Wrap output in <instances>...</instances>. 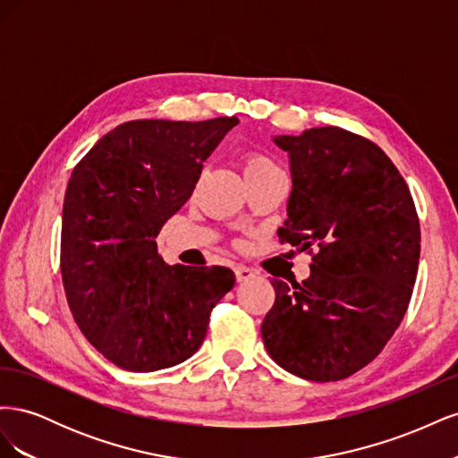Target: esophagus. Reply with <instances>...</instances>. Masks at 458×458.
Returning a JSON list of instances; mask_svg holds the SVG:
<instances>
[{"label": "esophagus", "instance_id": "obj_1", "mask_svg": "<svg viewBox=\"0 0 458 458\" xmlns=\"http://www.w3.org/2000/svg\"><path fill=\"white\" fill-rule=\"evenodd\" d=\"M234 276H237L239 283H244V281H250L252 276H256V273L246 266H237V267H234Z\"/></svg>", "mask_w": 458, "mask_h": 458}]
</instances>
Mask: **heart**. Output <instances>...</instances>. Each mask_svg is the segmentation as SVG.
Masks as SVG:
<instances>
[{
    "instance_id": "heart-1",
    "label": "heart",
    "mask_w": 458,
    "mask_h": 458,
    "mask_svg": "<svg viewBox=\"0 0 458 458\" xmlns=\"http://www.w3.org/2000/svg\"><path fill=\"white\" fill-rule=\"evenodd\" d=\"M242 170L244 177H256V175H266L271 172L281 170L269 157L261 155V152H246L242 157Z\"/></svg>"
}]
</instances>
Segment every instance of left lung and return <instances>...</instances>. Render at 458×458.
I'll list each match as a JSON object with an SVG mask.
<instances>
[{"label":"left lung","mask_w":458,"mask_h":458,"mask_svg":"<svg viewBox=\"0 0 458 458\" xmlns=\"http://www.w3.org/2000/svg\"><path fill=\"white\" fill-rule=\"evenodd\" d=\"M273 141L293 174L276 233L317 254L306 281L271 283L261 338L300 378H348L384 350L407 311L420 258L417 208L394 162L361 135L327 126Z\"/></svg>","instance_id":"1"}]
</instances>
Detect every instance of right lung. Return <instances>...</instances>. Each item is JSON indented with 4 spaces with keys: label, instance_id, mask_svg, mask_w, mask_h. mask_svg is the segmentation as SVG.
<instances>
[{
    "label": "right lung",
    "instance_id": "add662e5",
    "mask_svg": "<svg viewBox=\"0 0 458 458\" xmlns=\"http://www.w3.org/2000/svg\"><path fill=\"white\" fill-rule=\"evenodd\" d=\"M237 123V116L123 122L71 175L61 233L68 308L93 348L123 370L183 363L204 342L214 306L234 286L227 267L168 266L155 239Z\"/></svg>",
    "mask_w": 458,
    "mask_h": 458
}]
</instances>
